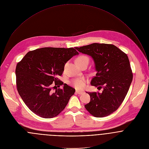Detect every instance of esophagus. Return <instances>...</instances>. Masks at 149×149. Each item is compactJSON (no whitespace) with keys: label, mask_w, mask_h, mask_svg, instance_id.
Returning <instances> with one entry per match:
<instances>
[{"label":"esophagus","mask_w":149,"mask_h":149,"mask_svg":"<svg viewBox=\"0 0 149 149\" xmlns=\"http://www.w3.org/2000/svg\"><path fill=\"white\" fill-rule=\"evenodd\" d=\"M76 93L78 94H82L84 92L83 91H78V90H76Z\"/></svg>","instance_id":"1"}]
</instances>
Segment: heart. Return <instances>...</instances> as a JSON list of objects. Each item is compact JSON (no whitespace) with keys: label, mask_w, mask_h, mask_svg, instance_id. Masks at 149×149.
<instances>
[{"label":"heart","mask_w":149,"mask_h":149,"mask_svg":"<svg viewBox=\"0 0 149 149\" xmlns=\"http://www.w3.org/2000/svg\"><path fill=\"white\" fill-rule=\"evenodd\" d=\"M89 62V59L87 56L81 55L78 57L76 59V62L79 65L81 64L88 63ZM85 82L86 80L83 78H78L73 80L72 81V84L73 86H74L77 89H83L85 87Z\"/></svg>","instance_id":"heart-1"}]
</instances>
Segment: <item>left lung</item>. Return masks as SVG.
<instances>
[{
	"label": "left lung",
	"mask_w": 149,
	"mask_h": 149,
	"mask_svg": "<svg viewBox=\"0 0 149 149\" xmlns=\"http://www.w3.org/2000/svg\"><path fill=\"white\" fill-rule=\"evenodd\" d=\"M90 56L97 72L91 85L101 88L100 93H87L90 101L84 105L94 116L102 118L115 112L124 100L133 79L128 57L112 44L93 43L75 48Z\"/></svg>",
	"instance_id": "obj_1"
}]
</instances>
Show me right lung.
<instances>
[{"label": "right lung", "mask_w": 149, "mask_h": 149, "mask_svg": "<svg viewBox=\"0 0 149 149\" xmlns=\"http://www.w3.org/2000/svg\"><path fill=\"white\" fill-rule=\"evenodd\" d=\"M79 52L73 48L45 47L29 52L16 66L19 95L29 108L44 118L57 116L66 107L75 89L58 80L66 63ZM63 88L51 91L52 82Z\"/></svg>", "instance_id": "right-lung-1"}]
</instances>
